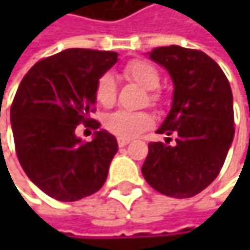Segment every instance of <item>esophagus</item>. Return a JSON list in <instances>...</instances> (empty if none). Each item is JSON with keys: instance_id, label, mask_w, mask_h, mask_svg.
<instances>
[{"instance_id": "1", "label": "esophagus", "mask_w": 250, "mask_h": 250, "mask_svg": "<svg viewBox=\"0 0 250 250\" xmlns=\"http://www.w3.org/2000/svg\"><path fill=\"white\" fill-rule=\"evenodd\" d=\"M117 142H119V146H120V147H125V146H127V145L130 143L128 139H119Z\"/></svg>"}]
</instances>
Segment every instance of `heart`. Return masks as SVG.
<instances>
[{
  "label": "heart",
  "mask_w": 250,
  "mask_h": 250,
  "mask_svg": "<svg viewBox=\"0 0 250 250\" xmlns=\"http://www.w3.org/2000/svg\"><path fill=\"white\" fill-rule=\"evenodd\" d=\"M123 75L125 79L137 83L143 89H147V103L156 104L159 100L158 92L155 89L159 86V74L156 68L142 59H136L128 62L123 69ZM94 97L98 104L103 107H111L117 97V85L116 79L110 74H104L98 78L94 89ZM105 128L119 136L120 139H131L143 133L152 125V117L143 111H125L119 110L110 113L104 119Z\"/></svg>",
  "instance_id": "obj_1"
}]
</instances>
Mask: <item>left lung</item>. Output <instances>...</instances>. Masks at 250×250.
Wrapping results in <instances>:
<instances>
[{
  "label": "left lung",
  "mask_w": 250,
  "mask_h": 250,
  "mask_svg": "<svg viewBox=\"0 0 250 250\" xmlns=\"http://www.w3.org/2000/svg\"><path fill=\"white\" fill-rule=\"evenodd\" d=\"M149 59L172 79V104L156 130L176 136L174 145L152 142L142 167L147 184L161 194L188 198L219 175L234 137L233 95L222 68L204 52L181 46L155 47Z\"/></svg>",
  "instance_id": "obj_1"
}]
</instances>
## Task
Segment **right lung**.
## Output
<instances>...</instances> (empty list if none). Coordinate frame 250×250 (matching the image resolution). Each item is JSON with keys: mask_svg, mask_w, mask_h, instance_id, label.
Returning a JSON list of instances; mask_svg holds the SVG:
<instances>
[{"mask_svg": "<svg viewBox=\"0 0 250 250\" xmlns=\"http://www.w3.org/2000/svg\"><path fill=\"white\" fill-rule=\"evenodd\" d=\"M117 61L116 52L66 49L39 61L17 89L10 120L20 165L55 200L78 201L107 179L117 139L101 128L83 142L75 128L95 122L89 117L95 83Z\"/></svg>", "mask_w": 250, "mask_h": 250, "instance_id": "add662e5", "label": "right lung"}]
</instances>
